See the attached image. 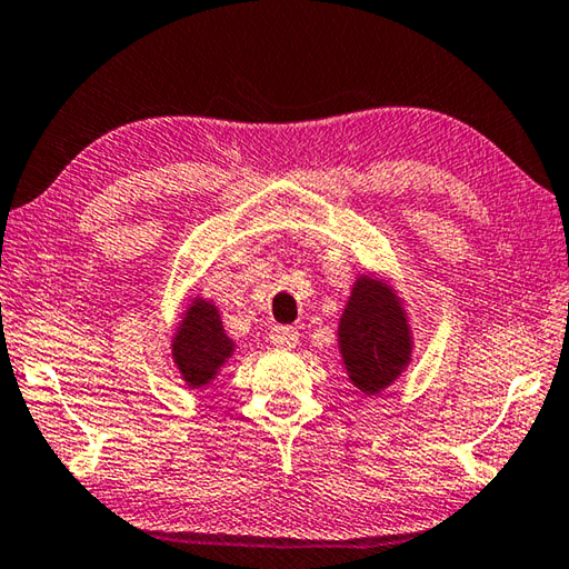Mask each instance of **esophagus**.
Returning a JSON list of instances; mask_svg holds the SVG:
<instances>
[{
	"instance_id": "obj_1",
	"label": "esophagus",
	"mask_w": 569,
	"mask_h": 569,
	"mask_svg": "<svg viewBox=\"0 0 569 569\" xmlns=\"http://www.w3.org/2000/svg\"><path fill=\"white\" fill-rule=\"evenodd\" d=\"M269 342L277 345V347H284V350H292L300 342V332L295 330V327H272V332H269Z\"/></svg>"
}]
</instances>
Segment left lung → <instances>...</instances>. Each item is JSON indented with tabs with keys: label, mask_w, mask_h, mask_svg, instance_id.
<instances>
[{
	"label": "left lung",
	"mask_w": 569,
	"mask_h": 569,
	"mask_svg": "<svg viewBox=\"0 0 569 569\" xmlns=\"http://www.w3.org/2000/svg\"><path fill=\"white\" fill-rule=\"evenodd\" d=\"M337 337L347 377L365 395H380L412 360L407 312L385 279H357Z\"/></svg>",
	"instance_id": "obj_1"
}]
</instances>
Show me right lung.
I'll return each mask as SVG.
<instances>
[{
  "instance_id": "right-lung-1",
  "label": "right lung",
  "mask_w": 569,
  "mask_h": 569,
  "mask_svg": "<svg viewBox=\"0 0 569 569\" xmlns=\"http://www.w3.org/2000/svg\"><path fill=\"white\" fill-rule=\"evenodd\" d=\"M234 352L212 302L194 297L172 337V360L189 390L209 385Z\"/></svg>"
}]
</instances>
